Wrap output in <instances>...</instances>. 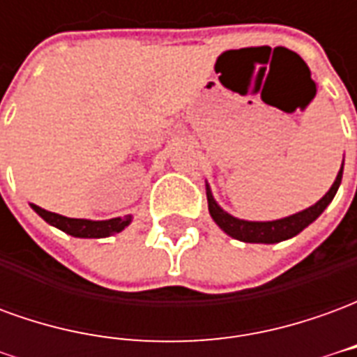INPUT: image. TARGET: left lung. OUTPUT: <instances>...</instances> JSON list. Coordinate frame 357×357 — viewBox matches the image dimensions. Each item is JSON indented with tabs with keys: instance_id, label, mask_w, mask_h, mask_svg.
<instances>
[{
	"instance_id": "obj_1",
	"label": "left lung",
	"mask_w": 357,
	"mask_h": 357,
	"mask_svg": "<svg viewBox=\"0 0 357 357\" xmlns=\"http://www.w3.org/2000/svg\"><path fill=\"white\" fill-rule=\"evenodd\" d=\"M344 166V160H342ZM342 181V168L338 172L335 183L331 185L327 193L323 195L319 201L315 202L314 206L296 212L292 216L281 218V220H273V222H247V220H239V218L227 214L210 193V187L206 183V197H208V210L212 220L220 225V229L225 231L229 237L243 243H264V245H271V243H281L298 235L304 227L315 222L317 218L321 216V212L331 204V201L335 199V195L338 191V185Z\"/></svg>"
}]
</instances>
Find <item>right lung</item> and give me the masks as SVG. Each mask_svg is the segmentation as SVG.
Instances as JSON below:
<instances>
[{
	"mask_svg": "<svg viewBox=\"0 0 357 357\" xmlns=\"http://www.w3.org/2000/svg\"><path fill=\"white\" fill-rule=\"evenodd\" d=\"M32 208L36 210V214H40L50 225L57 227L61 231L68 233V235H73V237H80V239H102V237H109V235L120 233L126 225H130V222H132V216L93 222V220H78V218L61 216V214H55V212L43 210L42 206H36V204H32Z\"/></svg>",
	"mask_w": 357,
	"mask_h": 357,
	"instance_id": "right-lung-1",
	"label": "right lung"
}]
</instances>
